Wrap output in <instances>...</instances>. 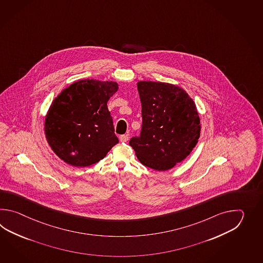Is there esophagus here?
Wrapping results in <instances>:
<instances>
[{"instance_id":"obj_1","label":"esophagus","mask_w":263,"mask_h":263,"mask_svg":"<svg viewBox=\"0 0 263 263\" xmlns=\"http://www.w3.org/2000/svg\"><path fill=\"white\" fill-rule=\"evenodd\" d=\"M119 140H120V142H122V143H126V142H128V140H129V135H128V134L120 135Z\"/></svg>"}]
</instances>
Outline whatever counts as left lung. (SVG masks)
Returning <instances> with one entry per match:
<instances>
[{
    "mask_svg": "<svg viewBox=\"0 0 263 263\" xmlns=\"http://www.w3.org/2000/svg\"><path fill=\"white\" fill-rule=\"evenodd\" d=\"M137 89L142 129L129 145L142 164L165 171L183 161L197 144L201 126L196 104L174 84L141 81Z\"/></svg>",
    "mask_w": 263,
    "mask_h": 263,
    "instance_id": "8db88e82",
    "label": "left lung"
}]
</instances>
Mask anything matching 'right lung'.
<instances>
[{"mask_svg": "<svg viewBox=\"0 0 263 263\" xmlns=\"http://www.w3.org/2000/svg\"><path fill=\"white\" fill-rule=\"evenodd\" d=\"M115 82L82 80L67 86L52 101L45 118L51 149L76 167L94 164L118 143L107 102L118 91Z\"/></svg>", "mask_w": 263, "mask_h": 263, "instance_id": "right-lung-1", "label": "right lung"}]
</instances>
